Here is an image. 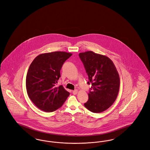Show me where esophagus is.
<instances>
[{"label":"esophagus","mask_w":150,"mask_h":150,"mask_svg":"<svg viewBox=\"0 0 150 150\" xmlns=\"http://www.w3.org/2000/svg\"><path fill=\"white\" fill-rule=\"evenodd\" d=\"M78 90H74L72 91V94H74V95H75V94H76L77 93H78Z\"/></svg>","instance_id":"obj_1"}]
</instances>
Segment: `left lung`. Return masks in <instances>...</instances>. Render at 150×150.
Returning <instances> with one entry per match:
<instances>
[{"instance_id": "8db88e82", "label": "left lung", "mask_w": 150, "mask_h": 150, "mask_svg": "<svg viewBox=\"0 0 150 150\" xmlns=\"http://www.w3.org/2000/svg\"><path fill=\"white\" fill-rule=\"evenodd\" d=\"M91 84L85 108L93 113H100L115 102L120 89L119 74L113 61L106 56L86 51L79 54Z\"/></svg>"}]
</instances>
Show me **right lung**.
Instances as JSON below:
<instances>
[{
    "instance_id": "1",
    "label": "right lung",
    "mask_w": 150,
    "mask_h": 150,
    "mask_svg": "<svg viewBox=\"0 0 150 150\" xmlns=\"http://www.w3.org/2000/svg\"><path fill=\"white\" fill-rule=\"evenodd\" d=\"M72 54L61 51L40 54L31 63L26 76V89L32 102L40 109L54 112L69 96L62 85L56 87V84L64 63Z\"/></svg>"
}]
</instances>
